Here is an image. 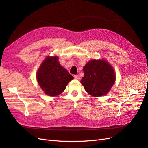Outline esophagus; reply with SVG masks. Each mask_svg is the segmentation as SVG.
I'll return each mask as SVG.
<instances>
[{"label": "esophagus", "mask_w": 148, "mask_h": 148, "mask_svg": "<svg viewBox=\"0 0 148 148\" xmlns=\"http://www.w3.org/2000/svg\"><path fill=\"white\" fill-rule=\"evenodd\" d=\"M74 78H75L76 79H79V75H74Z\"/></svg>", "instance_id": "34e87169"}]
</instances>
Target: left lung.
Here are the masks:
<instances>
[{
  "mask_svg": "<svg viewBox=\"0 0 148 148\" xmlns=\"http://www.w3.org/2000/svg\"><path fill=\"white\" fill-rule=\"evenodd\" d=\"M83 70L84 75L81 83L86 91L94 97L106 95L115 82L112 66L104 59L89 61Z\"/></svg>",
  "mask_w": 148,
  "mask_h": 148,
  "instance_id": "obj_1",
  "label": "left lung"
}]
</instances>
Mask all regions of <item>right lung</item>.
I'll return each instance as SVG.
<instances>
[{
	"label": "right lung",
	"instance_id": "right-lung-1",
	"mask_svg": "<svg viewBox=\"0 0 148 148\" xmlns=\"http://www.w3.org/2000/svg\"><path fill=\"white\" fill-rule=\"evenodd\" d=\"M36 78L46 95L56 96L65 90L73 77L60 65L57 56H47L37 71Z\"/></svg>",
	"mask_w": 148,
	"mask_h": 148
}]
</instances>
